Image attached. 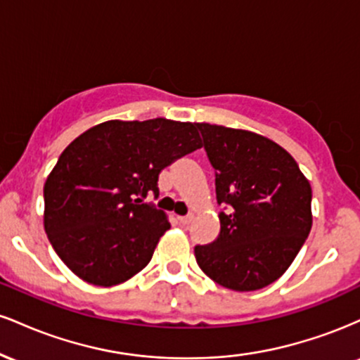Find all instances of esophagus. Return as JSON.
<instances>
[{
    "mask_svg": "<svg viewBox=\"0 0 360 360\" xmlns=\"http://www.w3.org/2000/svg\"><path fill=\"white\" fill-rule=\"evenodd\" d=\"M193 214H186V217H177V220H179V223H183V225H189L193 221Z\"/></svg>",
    "mask_w": 360,
    "mask_h": 360,
    "instance_id": "obj_1",
    "label": "esophagus"
}]
</instances>
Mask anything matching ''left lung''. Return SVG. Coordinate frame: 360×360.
<instances>
[{"instance_id": "8db88e82", "label": "left lung", "mask_w": 360, "mask_h": 360, "mask_svg": "<svg viewBox=\"0 0 360 360\" xmlns=\"http://www.w3.org/2000/svg\"><path fill=\"white\" fill-rule=\"evenodd\" d=\"M214 169L220 235L194 247L208 278L233 291L278 281L311 230V186L288 150L249 130L196 123Z\"/></svg>"}]
</instances>
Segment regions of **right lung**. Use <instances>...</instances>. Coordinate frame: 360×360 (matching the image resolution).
Here are the masks:
<instances>
[{
    "label": "right lung",
    "mask_w": 360,
    "mask_h": 360,
    "mask_svg": "<svg viewBox=\"0 0 360 360\" xmlns=\"http://www.w3.org/2000/svg\"><path fill=\"white\" fill-rule=\"evenodd\" d=\"M200 147L194 123L166 118L110 120L74 139L44 186V229L62 262L103 288L142 271L171 229L143 198L159 196L160 171Z\"/></svg>",
    "instance_id": "obj_1"
}]
</instances>
